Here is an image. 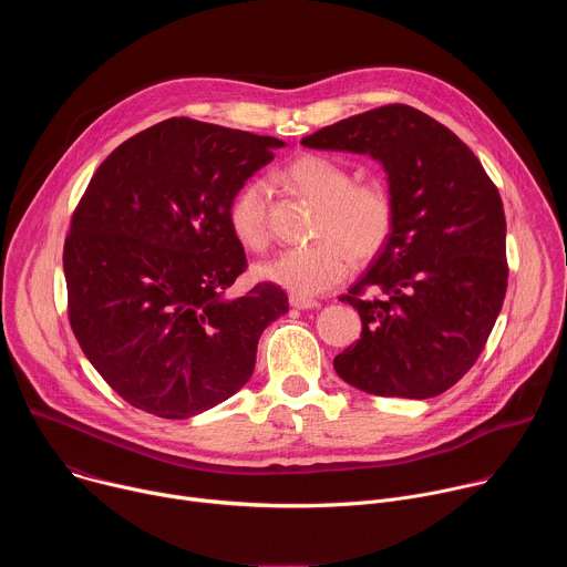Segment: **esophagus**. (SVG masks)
<instances>
[{"label": "esophagus", "instance_id": "1", "mask_svg": "<svg viewBox=\"0 0 567 567\" xmlns=\"http://www.w3.org/2000/svg\"><path fill=\"white\" fill-rule=\"evenodd\" d=\"M289 305L296 307V309H316V307H318V300H313V298H309V296L291 293V296H289Z\"/></svg>", "mask_w": 567, "mask_h": 567}]
</instances>
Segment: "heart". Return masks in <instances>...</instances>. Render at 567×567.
<instances>
[{"instance_id":"obj_1","label":"heart","mask_w":567,"mask_h":567,"mask_svg":"<svg viewBox=\"0 0 567 567\" xmlns=\"http://www.w3.org/2000/svg\"><path fill=\"white\" fill-rule=\"evenodd\" d=\"M276 182L318 204L309 247L280 251L258 267L260 278L298 296L328 291L350 276L354 260L377 258L392 237L396 202L381 179L354 182L343 161L328 154H300L276 173ZM269 188L254 179L228 204V226L241 247L262 251L269 241Z\"/></svg>"}]
</instances>
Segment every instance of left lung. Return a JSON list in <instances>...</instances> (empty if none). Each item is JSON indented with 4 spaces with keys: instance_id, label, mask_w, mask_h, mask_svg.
Masks as SVG:
<instances>
[{
    "instance_id": "obj_1",
    "label": "left lung",
    "mask_w": 567,
    "mask_h": 567,
    "mask_svg": "<svg viewBox=\"0 0 567 567\" xmlns=\"http://www.w3.org/2000/svg\"><path fill=\"white\" fill-rule=\"evenodd\" d=\"M379 158L396 202L385 249L339 300L363 322L334 359L350 385L429 399L455 385L487 346L507 293L505 210L477 156L411 105H383L302 138Z\"/></svg>"
}]
</instances>
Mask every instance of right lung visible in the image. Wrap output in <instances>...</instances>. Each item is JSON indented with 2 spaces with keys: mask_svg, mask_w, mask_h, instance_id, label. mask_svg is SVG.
Wrapping results in <instances>:
<instances>
[{
  "mask_svg": "<svg viewBox=\"0 0 567 567\" xmlns=\"http://www.w3.org/2000/svg\"><path fill=\"white\" fill-rule=\"evenodd\" d=\"M282 145L168 118L121 143L80 197L62 254L69 322L130 406L186 420L251 379L289 302L274 282L224 298L249 267L228 204Z\"/></svg>",
  "mask_w": 567,
  "mask_h": 567,
  "instance_id": "obj_1",
  "label": "right lung"
}]
</instances>
